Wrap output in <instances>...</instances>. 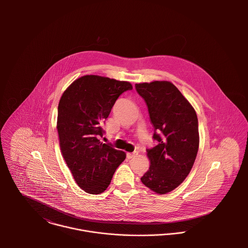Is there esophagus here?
I'll return each instance as SVG.
<instances>
[{
	"label": "esophagus",
	"instance_id": "obj_1",
	"mask_svg": "<svg viewBox=\"0 0 248 248\" xmlns=\"http://www.w3.org/2000/svg\"><path fill=\"white\" fill-rule=\"evenodd\" d=\"M138 155H139V152H138V151H135L134 153H128V154H127V157H128L129 159H131V158L136 157Z\"/></svg>",
	"mask_w": 248,
	"mask_h": 248
}]
</instances>
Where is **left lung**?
<instances>
[{
    "mask_svg": "<svg viewBox=\"0 0 248 248\" xmlns=\"http://www.w3.org/2000/svg\"><path fill=\"white\" fill-rule=\"evenodd\" d=\"M156 132V146L147 150L149 170L142 183L156 194H167L189 175L197 157L200 135L195 108L169 81L136 84Z\"/></svg>",
    "mask_w": 248,
    "mask_h": 248,
    "instance_id": "1",
    "label": "left lung"
}]
</instances>
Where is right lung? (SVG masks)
Returning <instances> with one entry per match:
<instances>
[{
    "label": "right lung",
    "instance_id": "add662e5",
    "mask_svg": "<svg viewBox=\"0 0 248 248\" xmlns=\"http://www.w3.org/2000/svg\"><path fill=\"white\" fill-rule=\"evenodd\" d=\"M133 86L99 75H84L63 93L57 116L62 155L77 185L97 195L110 183L116 168L126 158L123 151L98 140L102 123L117 98Z\"/></svg>",
    "mask_w": 248,
    "mask_h": 248
}]
</instances>
